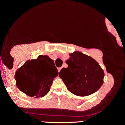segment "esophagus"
<instances>
[{
	"instance_id": "obj_1",
	"label": "esophagus",
	"mask_w": 125,
	"mask_h": 125,
	"mask_svg": "<svg viewBox=\"0 0 125 125\" xmlns=\"http://www.w3.org/2000/svg\"><path fill=\"white\" fill-rule=\"evenodd\" d=\"M61 69H62V67H59V68H58V71H59V72L61 71Z\"/></svg>"
}]
</instances>
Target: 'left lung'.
<instances>
[{
	"instance_id": "obj_1",
	"label": "left lung",
	"mask_w": 125,
	"mask_h": 125,
	"mask_svg": "<svg viewBox=\"0 0 125 125\" xmlns=\"http://www.w3.org/2000/svg\"><path fill=\"white\" fill-rule=\"evenodd\" d=\"M69 54L70 58L66 61L68 67L60 72V73L66 74L67 77L59 75L67 89L78 96L94 94L104 83L103 69L94 58L80 52L74 51ZM67 78L70 79L69 81Z\"/></svg>"
}]
</instances>
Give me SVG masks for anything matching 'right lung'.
<instances>
[{
	"mask_svg": "<svg viewBox=\"0 0 125 125\" xmlns=\"http://www.w3.org/2000/svg\"><path fill=\"white\" fill-rule=\"evenodd\" d=\"M48 62L54 61L47 55H40L36 59L28 60L15 73L16 84L26 94L35 98L43 97L49 92L54 77L59 72L55 66L50 69Z\"/></svg>",
	"mask_w": 125,
	"mask_h": 125,
	"instance_id": "add662e5",
	"label": "right lung"
}]
</instances>
